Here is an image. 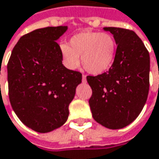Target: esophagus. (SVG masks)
Returning <instances> with one entry per match:
<instances>
[{
	"label": "esophagus",
	"mask_w": 159,
	"mask_h": 159,
	"mask_svg": "<svg viewBox=\"0 0 159 159\" xmlns=\"http://www.w3.org/2000/svg\"><path fill=\"white\" fill-rule=\"evenodd\" d=\"M82 81H83L84 83V82H86V76H85L84 75H82Z\"/></svg>",
	"instance_id": "obj_1"
}]
</instances>
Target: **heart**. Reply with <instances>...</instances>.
Wrapping results in <instances>:
<instances>
[{"label":"heart","mask_w":159,"mask_h":159,"mask_svg":"<svg viewBox=\"0 0 159 159\" xmlns=\"http://www.w3.org/2000/svg\"><path fill=\"white\" fill-rule=\"evenodd\" d=\"M116 42L107 33L82 32L72 37L67 43L60 44L63 64L70 70L79 67L80 57L84 69L94 75L108 71L116 53Z\"/></svg>","instance_id":"b5f03b06"}]
</instances>
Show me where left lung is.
I'll return each instance as SVG.
<instances>
[{
    "label": "left lung",
    "instance_id": "8db88e82",
    "mask_svg": "<svg viewBox=\"0 0 159 159\" xmlns=\"http://www.w3.org/2000/svg\"><path fill=\"white\" fill-rule=\"evenodd\" d=\"M104 30L114 35L117 49L107 72L86 77L92 88L89 105L96 122L109 129H120L137 118L147 102L150 58L135 32L117 27Z\"/></svg>",
    "mask_w": 159,
    "mask_h": 159
}]
</instances>
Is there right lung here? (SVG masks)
Wrapping results in <instances>:
<instances>
[{"instance_id": "right-lung-1", "label": "right lung", "mask_w": 159, "mask_h": 159, "mask_svg": "<svg viewBox=\"0 0 159 159\" xmlns=\"http://www.w3.org/2000/svg\"><path fill=\"white\" fill-rule=\"evenodd\" d=\"M67 26L45 27L20 38L7 65L9 99L29 128L47 133L63 125L82 74L62 64L56 41Z\"/></svg>"}]
</instances>
